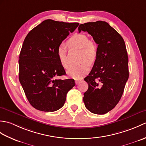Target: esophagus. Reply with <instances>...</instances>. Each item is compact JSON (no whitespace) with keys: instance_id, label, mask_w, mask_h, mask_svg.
<instances>
[{"instance_id":"34e87169","label":"esophagus","mask_w":146,"mask_h":146,"mask_svg":"<svg viewBox=\"0 0 146 146\" xmlns=\"http://www.w3.org/2000/svg\"><path fill=\"white\" fill-rule=\"evenodd\" d=\"M80 81H81V80H75V84H78Z\"/></svg>"}]
</instances>
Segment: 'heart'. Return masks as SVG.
Instances as JSON below:
<instances>
[{
	"label": "heart",
	"mask_w": 146,
	"mask_h": 146,
	"mask_svg": "<svg viewBox=\"0 0 146 146\" xmlns=\"http://www.w3.org/2000/svg\"><path fill=\"white\" fill-rule=\"evenodd\" d=\"M70 48H75L81 50L79 64L70 66L66 71L67 75L76 80L82 79L90 69L91 64L94 63L97 58L98 48L94 42L90 41L88 36L83 34H75L66 42ZM67 47L64 44H60L56 48V54L61 64L64 68L68 66L67 58Z\"/></svg>",
	"instance_id": "obj_1"
}]
</instances>
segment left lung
<instances>
[{
    "instance_id": "1",
    "label": "left lung",
    "mask_w": 146,
    "mask_h": 146,
    "mask_svg": "<svg viewBox=\"0 0 146 146\" xmlns=\"http://www.w3.org/2000/svg\"><path fill=\"white\" fill-rule=\"evenodd\" d=\"M86 31L98 44V56L84 79L88 89L83 102L91 112L102 115L119 103L129 78L128 55L125 42L116 30L105 21L80 24L78 31Z\"/></svg>"
}]
</instances>
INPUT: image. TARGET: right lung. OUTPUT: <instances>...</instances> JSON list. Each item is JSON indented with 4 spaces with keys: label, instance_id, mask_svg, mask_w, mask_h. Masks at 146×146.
Returning a JSON list of instances; mask_svg holds the SVG:
<instances>
[{
    "label": "right lung",
    "instance_id": "1",
    "mask_svg": "<svg viewBox=\"0 0 146 146\" xmlns=\"http://www.w3.org/2000/svg\"><path fill=\"white\" fill-rule=\"evenodd\" d=\"M79 23L45 20L27 34L22 46L19 79L30 104L43 111L60 109L68 91L75 85L73 79L54 77L66 74L56 54V48Z\"/></svg>",
    "mask_w": 146,
    "mask_h": 146
}]
</instances>
